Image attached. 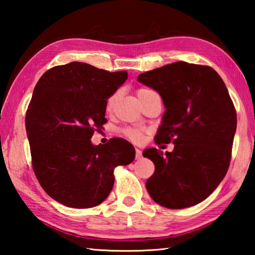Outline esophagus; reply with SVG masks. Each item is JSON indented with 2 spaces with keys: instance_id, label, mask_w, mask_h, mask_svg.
Wrapping results in <instances>:
<instances>
[{
  "instance_id": "34e87169",
  "label": "esophagus",
  "mask_w": 255,
  "mask_h": 255,
  "mask_svg": "<svg viewBox=\"0 0 255 255\" xmlns=\"http://www.w3.org/2000/svg\"><path fill=\"white\" fill-rule=\"evenodd\" d=\"M141 158V150L139 148H136V159Z\"/></svg>"
}]
</instances>
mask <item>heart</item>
Masks as SVG:
<instances>
[{
  "label": "heart",
  "instance_id": "1",
  "mask_svg": "<svg viewBox=\"0 0 255 255\" xmlns=\"http://www.w3.org/2000/svg\"><path fill=\"white\" fill-rule=\"evenodd\" d=\"M150 92V90L148 89H139L137 91V97L138 99H141L143 97H145L146 94H148ZM115 100V97H111L109 100H108V108H110L112 106V103H114ZM125 135H126L129 139L132 140V141H140L141 138H143V130H140V129H136V128H127L124 130Z\"/></svg>",
  "mask_w": 255,
  "mask_h": 255
}]
</instances>
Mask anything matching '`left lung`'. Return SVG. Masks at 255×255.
I'll return each mask as SVG.
<instances>
[{"label": "left lung", "instance_id": "8db88e82", "mask_svg": "<svg viewBox=\"0 0 255 255\" xmlns=\"http://www.w3.org/2000/svg\"><path fill=\"white\" fill-rule=\"evenodd\" d=\"M161 96L165 107L155 136L174 144L172 152L146 148L154 163L146 189L170 209L192 207L208 198L230 166L236 112L222 77L214 68L176 62L138 76Z\"/></svg>", "mask_w": 255, "mask_h": 255}]
</instances>
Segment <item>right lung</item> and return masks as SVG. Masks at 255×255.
<instances>
[{"instance_id":"obj_1","label":"right lung","mask_w":255,"mask_h":255,"mask_svg":"<svg viewBox=\"0 0 255 255\" xmlns=\"http://www.w3.org/2000/svg\"><path fill=\"white\" fill-rule=\"evenodd\" d=\"M127 72L110 73L72 62L42 75L25 116L34 174L54 200L72 208H91L107 199L114 170L135 158L123 138L93 145L94 130L107 123V100L127 80Z\"/></svg>"}]
</instances>
